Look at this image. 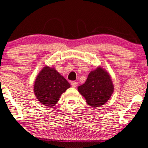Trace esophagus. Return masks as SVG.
<instances>
[{
    "label": "esophagus",
    "mask_w": 148,
    "mask_h": 148,
    "mask_svg": "<svg viewBox=\"0 0 148 148\" xmlns=\"http://www.w3.org/2000/svg\"><path fill=\"white\" fill-rule=\"evenodd\" d=\"M71 85L72 87H76V86L77 85V83L76 82H71Z\"/></svg>",
    "instance_id": "obj_1"
}]
</instances>
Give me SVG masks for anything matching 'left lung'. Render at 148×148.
<instances>
[{
  "mask_svg": "<svg viewBox=\"0 0 148 148\" xmlns=\"http://www.w3.org/2000/svg\"><path fill=\"white\" fill-rule=\"evenodd\" d=\"M88 105L93 108L102 106L109 100L114 90L110 75L101 66L90 72L85 83L77 87Z\"/></svg>",
  "mask_w": 148,
  "mask_h": 148,
  "instance_id": "8db88e82",
  "label": "left lung"
}]
</instances>
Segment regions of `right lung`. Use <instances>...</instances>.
I'll return each instance as SVG.
<instances>
[{"mask_svg":"<svg viewBox=\"0 0 148 148\" xmlns=\"http://www.w3.org/2000/svg\"><path fill=\"white\" fill-rule=\"evenodd\" d=\"M71 85L54 67L45 66L37 75L33 90L37 99L47 108L54 106Z\"/></svg>","mask_w":148,"mask_h":148,"instance_id":"add662e5","label":"right lung"}]
</instances>
